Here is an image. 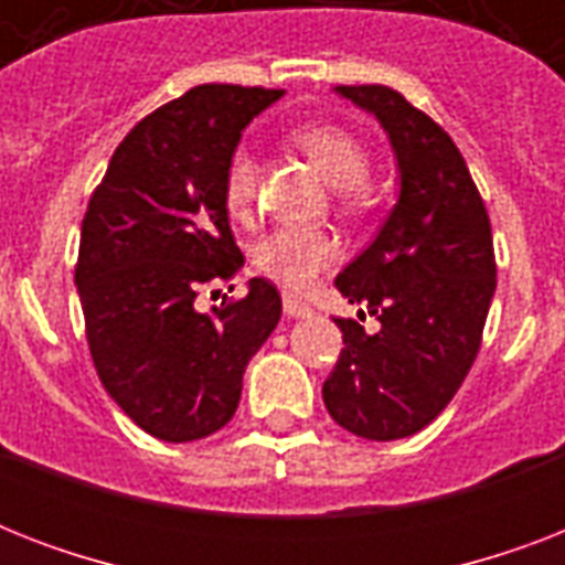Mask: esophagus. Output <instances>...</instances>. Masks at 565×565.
<instances>
[{
	"instance_id": "34e87169",
	"label": "esophagus",
	"mask_w": 565,
	"mask_h": 565,
	"mask_svg": "<svg viewBox=\"0 0 565 565\" xmlns=\"http://www.w3.org/2000/svg\"><path fill=\"white\" fill-rule=\"evenodd\" d=\"M284 317L308 319V317H313V308H310V305H305V301L292 299V296H284Z\"/></svg>"
}]
</instances>
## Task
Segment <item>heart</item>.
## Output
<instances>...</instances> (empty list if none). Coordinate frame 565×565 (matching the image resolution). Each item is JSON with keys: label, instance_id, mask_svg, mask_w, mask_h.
Here are the masks:
<instances>
[{"label": "heart", "instance_id": "heart-1", "mask_svg": "<svg viewBox=\"0 0 565 565\" xmlns=\"http://www.w3.org/2000/svg\"><path fill=\"white\" fill-rule=\"evenodd\" d=\"M292 143L308 154L310 163L317 167L319 175L337 190V193H352L361 190L370 179V154L363 143L345 128L317 122V126H301L292 131ZM257 188V161L248 146H237L225 167V204L231 216H246L255 202ZM340 257L334 237L326 231L296 228L281 225L257 239L255 266L266 278L281 284L292 292L310 290L319 281V275L331 269Z\"/></svg>", "mask_w": 565, "mask_h": 565}]
</instances>
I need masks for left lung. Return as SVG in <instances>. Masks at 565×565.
I'll return each mask as SVG.
<instances>
[{"instance_id":"obj_1","label":"left lung","mask_w":565,"mask_h":565,"mask_svg":"<svg viewBox=\"0 0 565 565\" xmlns=\"http://www.w3.org/2000/svg\"><path fill=\"white\" fill-rule=\"evenodd\" d=\"M384 128L398 199L375 239L337 275L375 334L334 319L345 349L322 384L337 425L363 439H402L434 422L481 349L495 296L490 216L451 137L384 84L334 87Z\"/></svg>"}]
</instances>
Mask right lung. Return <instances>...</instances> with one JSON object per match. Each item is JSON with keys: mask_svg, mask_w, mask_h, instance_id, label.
Returning <instances> with one entry per match:
<instances>
[{"mask_svg": "<svg viewBox=\"0 0 565 565\" xmlns=\"http://www.w3.org/2000/svg\"><path fill=\"white\" fill-rule=\"evenodd\" d=\"M284 90L199 84L137 122L110 158L82 222L75 287L102 386L163 443L228 425L243 372L281 319L264 278L213 313L195 292L243 269L225 204V167L257 114Z\"/></svg>", "mask_w": 565, "mask_h": 565, "instance_id": "1", "label": "right lung"}]
</instances>
